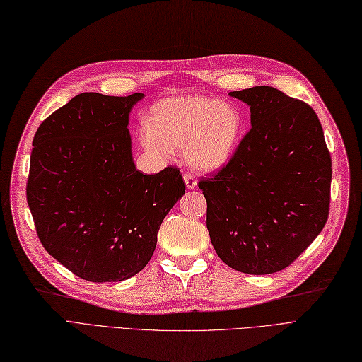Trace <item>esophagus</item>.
Returning a JSON list of instances; mask_svg holds the SVG:
<instances>
[{"instance_id": "obj_1", "label": "esophagus", "mask_w": 362, "mask_h": 362, "mask_svg": "<svg viewBox=\"0 0 362 362\" xmlns=\"http://www.w3.org/2000/svg\"><path fill=\"white\" fill-rule=\"evenodd\" d=\"M184 181H185L187 189H194L196 184H197L193 172H184Z\"/></svg>"}]
</instances>
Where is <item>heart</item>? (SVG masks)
Returning a JSON list of instances; mask_svg holds the SVG:
<instances>
[{"label": "heart", "instance_id": "1", "mask_svg": "<svg viewBox=\"0 0 362 362\" xmlns=\"http://www.w3.org/2000/svg\"><path fill=\"white\" fill-rule=\"evenodd\" d=\"M241 127V115L233 106L211 97L184 95L157 103L149 127L139 136L148 153L168 157L172 149H180L190 166L211 172L228 163Z\"/></svg>", "mask_w": 362, "mask_h": 362}]
</instances>
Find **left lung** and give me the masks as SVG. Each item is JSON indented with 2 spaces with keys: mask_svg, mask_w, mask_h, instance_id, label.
I'll use <instances>...</instances> for the list:
<instances>
[{
  "mask_svg": "<svg viewBox=\"0 0 362 362\" xmlns=\"http://www.w3.org/2000/svg\"><path fill=\"white\" fill-rule=\"evenodd\" d=\"M250 106L252 129L218 172L197 182L218 257L245 274L293 264L325 226L331 154L310 105L272 86L232 91Z\"/></svg>",
  "mask_w": 362,
  "mask_h": 362,
  "instance_id": "8db88e82",
  "label": "left lung"
}]
</instances>
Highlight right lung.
<instances>
[{"mask_svg":"<svg viewBox=\"0 0 362 362\" xmlns=\"http://www.w3.org/2000/svg\"><path fill=\"white\" fill-rule=\"evenodd\" d=\"M144 97L82 93L33 139L27 202L45 250L86 281H122L151 259L161 221L185 192L178 168H134L129 114Z\"/></svg>","mask_w":362,"mask_h":362,"instance_id":"1","label":"right lung"}]
</instances>
